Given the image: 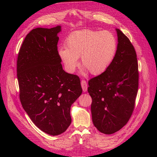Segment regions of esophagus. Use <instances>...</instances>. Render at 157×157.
Listing matches in <instances>:
<instances>
[{
    "instance_id": "obj_1",
    "label": "esophagus",
    "mask_w": 157,
    "mask_h": 157,
    "mask_svg": "<svg viewBox=\"0 0 157 157\" xmlns=\"http://www.w3.org/2000/svg\"><path fill=\"white\" fill-rule=\"evenodd\" d=\"M81 86H82V90H83L84 92H87V90H88L87 83L84 80H82L81 81Z\"/></svg>"
}]
</instances>
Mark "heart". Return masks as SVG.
Returning <instances> with one entry per match:
<instances>
[{
    "label": "heart",
    "instance_id": "1",
    "mask_svg": "<svg viewBox=\"0 0 157 157\" xmlns=\"http://www.w3.org/2000/svg\"><path fill=\"white\" fill-rule=\"evenodd\" d=\"M65 46L58 49V55L69 73L81 63L94 75H101L109 67L117 53L115 35L109 31L82 30L67 37Z\"/></svg>",
    "mask_w": 157,
    "mask_h": 157
}]
</instances>
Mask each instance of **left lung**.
I'll use <instances>...</instances> for the list:
<instances>
[{
	"label": "left lung",
	"instance_id": "obj_1",
	"mask_svg": "<svg viewBox=\"0 0 157 157\" xmlns=\"http://www.w3.org/2000/svg\"><path fill=\"white\" fill-rule=\"evenodd\" d=\"M118 47L109 67L88 82L92 99L93 124L105 134H112L126 125L135 106L138 90V65L134 46L116 29Z\"/></svg>",
	"mask_w": 157,
	"mask_h": 157
}]
</instances>
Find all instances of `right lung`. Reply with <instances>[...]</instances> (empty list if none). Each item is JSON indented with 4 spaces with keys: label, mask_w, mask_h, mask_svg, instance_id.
Returning a JSON list of instances; mask_svg holds the SVG:
<instances>
[{
    "label": "right lung",
    "mask_w": 157,
    "mask_h": 157,
    "mask_svg": "<svg viewBox=\"0 0 157 157\" xmlns=\"http://www.w3.org/2000/svg\"><path fill=\"white\" fill-rule=\"evenodd\" d=\"M61 25L38 27L27 35L17 61V77L23 108L46 134L58 136L71 123V105L82 90L78 76L63 69L58 55Z\"/></svg>",
    "instance_id": "right-lung-1"
}]
</instances>
